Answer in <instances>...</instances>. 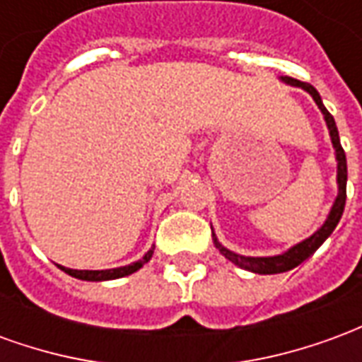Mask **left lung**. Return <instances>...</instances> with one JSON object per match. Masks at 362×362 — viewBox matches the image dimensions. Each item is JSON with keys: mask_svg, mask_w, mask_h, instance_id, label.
I'll use <instances>...</instances> for the list:
<instances>
[{"mask_svg": "<svg viewBox=\"0 0 362 362\" xmlns=\"http://www.w3.org/2000/svg\"><path fill=\"white\" fill-rule=\"evenodd\" d=\"M279 79L283 83L291 85V87H298V89L306 90V93L314 98V103L318 104L320 112L324 114L327 132H329V139H332V145H334L335 149V160H337V197H335L334 205H332V209L327 213V219L324 221V225H322L314 235H310L308 238H304L303 243L291 246L288 250H285L283 254H277V256H258V258H256V256H243V254H236V252L225 248V246L219 243V238L215 236V233H213V244H215V248H217L228 262H233V264L240 267V269H246V272L252 273H259V275H273V273L288 272V269H293V267L300 266L304 259L310 258L312 254L324 244V240H326L327 236L334 233V228L337 227V223H339V219H341L343 215V209H345V197H347V158H345V151H343L341 141H339V132H337V126H335L334 116L327 112V108L324 106V103H322V96H320L318 90L312 87L310 83H303L298 81V79H293V77H287V75H285V77H279Z\"/></svg>", "mask_w": 362, "mask_h": 362, "instance_id": "obj_1", "label": "left lung"}]
</instances>
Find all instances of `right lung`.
<instances>
[{
    "mask_svg": "<svg viewBox=\"0 0 362 362\" xmlns=\"http://www.w3.org/2000/svg\"><path fill=\"white\" fill-rule=\"evenodd\" d=\"M153 252H155V244L151 246L147 254L143 256L141 259H137L134 264H129V266H122V267H114V269H69V267L58 266L62 272H66L67 275H71L75 279H81V281H110V279H119V277H126V275H132L137 269H141L151 258H153Z\"/></svg>",
    "mask_w": 362,
    "mask_h": 362,
    "instance_id": "right-lung-1",
    "label": "right lung"
}]
</instances>
